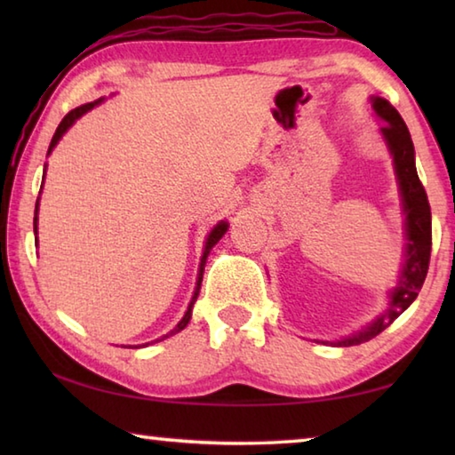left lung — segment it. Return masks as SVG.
<instances>
[{"label": "left lung", "mask_w": 455, "mask_h": 455, "mask_svg": "<svg viewBox=\"0 0 455 455\" xmlns=\"http://www.w3.org/2000/svg\"><path fill=\"white\" fill-rule=\"evenodd\" d=\"M371 102L377 116L385 120L381 134L387 142L391 156H394V168L405 214V263L397 287L389 292V307L381 317H377L351 337H343L341 341H327L329 345H337V347H351V345L365 343L387 329L418 297L423 281H426L431 255V211L426 188H423L418 171H415V150L410 130H407L403 118L399 116V112L387 100L375 96L371 98Z\"/></svg>", "instance_id": "1"}]
</instances>
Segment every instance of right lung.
<instances>
[{"label":"right lung","mask_w":455,"mask_h":455,"mask_svg":"<svg viewBox=\"0 0 455 455\" xmlns=\"http://www.w3.org/2000/svg\"><path fill=\"white\" fill-rule=\"evenodd\" d=\"M100 102H102V98L100 100H96V102H90V104H84V106H78V108H74L72 112H68L66 116H64V120L60 122V126L56 128V134H53V138H52V142H50V148H48V154L53 150V146H56L58 142H60V138L64 136L66 132H68V128H70L76 120L78 118H82L84 114L86 112H90L92 108L94 106H98ZM37 204H40V198H37V203H36V217H34V233L37 235ZM227 228H228V225L225 220H220L217 227H214L212 230H211V235H209V238H206V244H204V252H203V259H200V268H198V279H196V289H195V295H192V301H190V305H188V309H187V313H184V317L180 319V323L179 325H176L171 333H166L164 337H160V339H156V341H164L166 337H171V335H174V333H179V331H182L184 327L188 325V321H190V317H192V305H195V301H196V297H198V291H200V283H203V273H204V265H206V257H209V252H211V249L214 244H217L220 238H222V235L227 233ZM36 243H37V236H36ZM156 341H152V343H156ZM148 345V343H146Z\"/></svg>","instance_id":"1"}]
</instances>
